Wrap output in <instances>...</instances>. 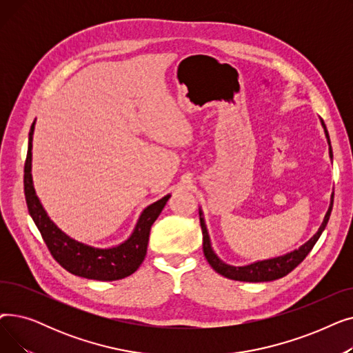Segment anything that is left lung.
I'll return each instance as SVG.
<instances>
[{"label": "left lung", "mask_w": 353, "mask_h": 353, "mask_svg": "<svg viewBox=\"0 0 353 353\" xmlns=\"http://www.w3.org/2000/svg\"><path fill=\"white\" fill-rule=\"evenodd\" d=\"M321 123H322L323 130H325V136H326L327 144H329V156L332 159L333 154H332L329 133H327L326 125H325L322 119H321ZM332 206H333V193L330 196V205H329V209L325 214V219L322 221L319 230L314 233L313 237H310L307 242L305 245H302L299 249H296L290 253H286L283 256L266 259V261H259V262H254V263H250V265H246V266H232V265L225 263L223 261H221V259H219V256L214 253V250L212 248L209 232H208V228H206V223H205V217H203V212H201V209H199L200 226H201V232H203V252H205V256L208 259L209 265L219 274L228 277V279L239 281V282H253V283H256V282H270V281L281 279V277L286 276L299 263H302L303 259L307 256V253L314 246V243L318 242V239L321 237L322 232L325 230L327 221H329Z\"/></svg>", "instance_id": "left-lung-1"}]
</instances>
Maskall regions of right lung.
Here are the masks:
<instances>
[{"mask_svg": "<svg viewBox=\"0 0 353 353\" xmlns=\"http://www.w3.org/2000/svg\"><path fill=\"white\" fill-rule=\"evenodd\" d=\"M34 125L35 121L28 134V152L24 165V193L30 216L35 226L39 228L52 257L70 273L85 277V279L110 282L133 274L145 257L152 225L172 194H167L154 201L153 205L147 206L141 212L133 233L123 243L108 249H100L77 242L76 239L70 237L57 228L35 194L31 176Z\"/></svg>", "mask_w": 353, "mask_h": 353, "instance_id": "1", "label": "right lung"}]
</instances>
